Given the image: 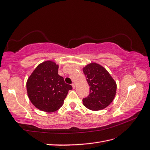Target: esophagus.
Returning a JSON list of instances; mask_svg holds the SVG:
<instances>
[{
  "label": "esophagus",
  "mask_w": 150,
  "mask_h": 150,
  "mask_svg": "<svg viewBox=\"0 0 150 150\" xmlns=\"http://www.w3.org/2000/svg\"><path fill=\"white\" fill-rule=\"evenodd\" d=\"M71 86H72V87H73V88H74V89L75 88V83H73L72 84H71Z\"/></svg>",
  "instance_id": "34e87169"
}]
</instances>
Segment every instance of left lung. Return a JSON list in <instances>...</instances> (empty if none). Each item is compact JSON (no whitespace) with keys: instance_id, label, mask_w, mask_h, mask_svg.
<instances>
[{"instance_id":"1","label":"left lung","mask_w":150,"mask_h":150,"mask_svg":"<svg viewBox=\"0 0 150 150\" xmlns=\"http://www.w3.org/2000/svg\"><path fill=\"white\" fill-rule=\"evenodd\" d=\"M83 72L90 86L89 95L82 100L83 105L92 110L105 109L116 95V82L105 68L95 62L83 68Z\"/></svg>"}]
</instances>
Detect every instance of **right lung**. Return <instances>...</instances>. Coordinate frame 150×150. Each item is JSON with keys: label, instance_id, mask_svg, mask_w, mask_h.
<instances>
[{"label": "right lung", "instance_id": "right-lung-1", "mask_svg": "<svg viewBox=\"0 0 150 150\" xmlns=\"http://www.w3.org/2000/svg\"><path fill=\"white\" fill-rule=\"evenodd\" d=\"M59 66L47 61L40 64L27 81L29 98L38 109L47 112L57 110L72 86L58 75Z\"/></svg>", "mask_w": 150, "mask_h": 150}]
</instances>
